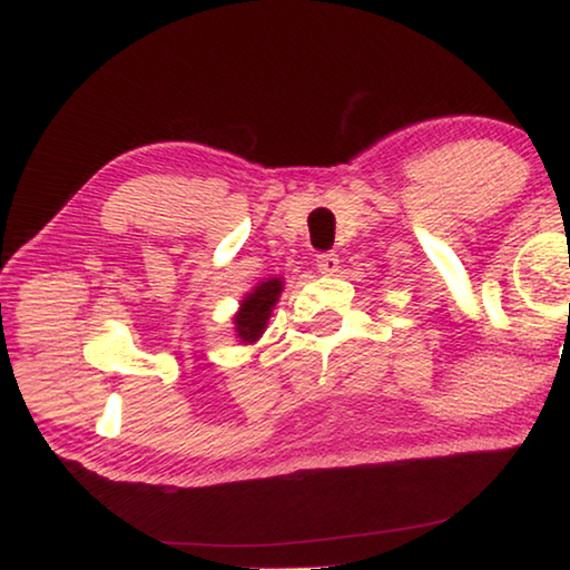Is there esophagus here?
<instances>
[{
  "label": "esophagus",
  "mask_w": 570,
  "mask_h": 570,
  "mask_svg": "<svg viewBox=\"0 0 570 570\" xmlns=\"http://www.w3.org/2000/svg\"><path fill=\"white\" fill-rule=\"evenodd\" d=\"M317 268H320V274H327V276L337 274V268H340V256H337V253H334V250L320 253V258H317Z\"/></svg>",
  "instance_id": "34e87169"
}]
</instances>
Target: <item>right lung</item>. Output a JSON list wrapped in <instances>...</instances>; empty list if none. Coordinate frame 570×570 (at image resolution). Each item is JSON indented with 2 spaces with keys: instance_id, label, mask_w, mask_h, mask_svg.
Wrapping results in <instances>:
<instances>
[{
  "instance_id": "1",
  "label": "right lung",
  "mask_w": 570,
  "mask_h": 570,
  "mask_svg": "<svg viewBox=\"0 0 570 570\" xmlns=\"http://www.w3.org/2000/svg\"><path fill=\"white\" fill-rule=\"evenodd\" d=\"M278 294H282V282H278V278H268V282L258 284L253 288V294H248L246 299H243L240 312L236 317V330L243 342H253L256 337H261V332L266 327V320L271 309H274Z\"/></svg>"
}]
</instances>
